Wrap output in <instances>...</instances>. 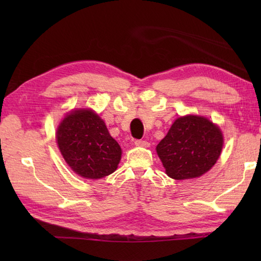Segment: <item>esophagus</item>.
Here are the masks:
<instances>
[{"label":"esophagus","mask_w":261,"mask_h":261,"mask_svg":"<svg viewBox=\"0 0 261 261\" xmlns=\"http://www.w3.org/2000/svg\"><path fill=\"white\" fill-rule=\"evenodd\" d=\"M135 145L138 147H149V142L146 140H136Z\"/></svg>","instance_id":"1"}]
</instances>
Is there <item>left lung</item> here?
Masks as SVG:
<instances>
[{
	"instance_id": "obj_1",
	"label": "left lung",
	"mask_w": 261,
	"mask_h": 261,
	"mask_svg": "<svg viewBox=\"0 0 261 261\" xmlns=\"http://www.w3.org/2000/svg\"><path fill=\"white\" fill-rule=\"evenodd\" d=\"M222 146L219 126L203 116L186 115L174 122L156 149L166 174L179 180L206 173L219 159Z\"/></svg>"
}]
</instances>
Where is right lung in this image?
I'll use <instances>...</instances> for the list:
<instances>
[{"mask_svg":"<svg viewBox=\"0 0 261 261\" xmlns=\"http://www.w3.org/2000/svg\"><path fill=\"white\" fill-rule=\"evenodd\" d=\"M56 138L66 163L82 177L98 179L118 168L121 148L92 110H77L66 115Z\"/></svg>","mask_w":261,"mask_h":261,"instance_id":"right-lung-1","label":"right lung"}]
</instances>
